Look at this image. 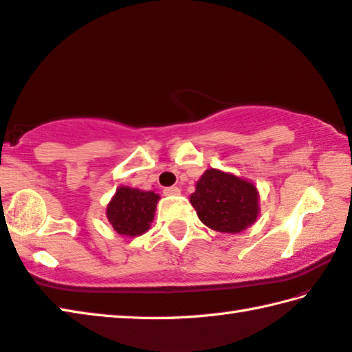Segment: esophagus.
<instances>
[{
	"mask_svg": "<svg viewBox=\"0 0 352 352\" xmlns=\"http://www.w3.org/2000/svg\"><path fill=\"white\" fill-rule=\"evenodd\" d=\"M163 194H164V195H178V194H180V189H178L177 186L164 188V189H163Z\"/></svg>",
	"mask_w": 352,
	"mask_h": 352,
	"instance_id": "34e87169",
	"label": "esophagus"
}]
</instances>
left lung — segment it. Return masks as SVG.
Wrapping results in <instances>:
<instances>
[{"label":"left lung","mask_w":352,"mask_h":352,"mask_svg":"<svg viewBox=\"0 0 352 352\" xmlns=\"http://www.w3.org/2000/svg\"><path fill=\"white\" fill-rule=\"evenodd\" d=\"M190 204L208 228L237 234L257 220L258 192L251 182L208 169L197 182Z\"/></svg>","instance_id":"1"}]
</instances>
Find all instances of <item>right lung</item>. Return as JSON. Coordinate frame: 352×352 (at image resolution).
<instances>
[{"mask_svg": "<svg viewBox=\"0 0 352 352\" xmlns=\"http://www.w3.org/2000/svg\"><path fill=\"white\" fill-rule=\"evenodd\" d=\"M158 195L152 190H138L121 186L107 204V219L121 235H142L154 220Z\"/></svg>", "mask_w": 352, "mask_h": 352, "instance_id": "obj_1", "label": "right lung"}]
</instances>
